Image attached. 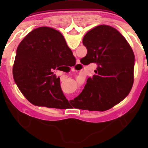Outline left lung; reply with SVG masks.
Masks as SVG:
<instances>
[{"instance_id": "1", "label": "left lung", "mask_w": 148, "mask_h": 148, "mask_svg": "<svg viewBox=\"0 0 148 148\" xmlns=\"http://www.w3.org/2000/svg\"><path fill=\"white\" fill-rule=\"evenodd\" d=\"M87 53L80 61L95 62V74L73 101L77 108L105 111L122 101L134 82V55L125 37L114 27L101 25L88 31L83 39Z\"/></svg>"}]
</instances>
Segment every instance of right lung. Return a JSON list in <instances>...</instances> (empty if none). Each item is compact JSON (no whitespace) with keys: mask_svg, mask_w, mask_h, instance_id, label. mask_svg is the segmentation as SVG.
Instances as JSON below:
<instances>
[{"mask_svg":"<svg viewBox=\"0 0 148 148\" xmlns=\"http://www.w3.org/2000/svg\"><path fill=\"white\" fill-rule=\"evenodd\" d=\"M75 63L71 49L59 31L51 27H38L30 32L17 47L14 79L32 104L63 109L69 103L62 93L60 78L53 71Z\"/></svg>","mask_w":148,"mask_h":148,"instance_id":"add662e5","label":"right lung"}]
</instances>
